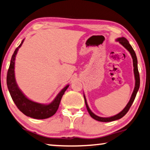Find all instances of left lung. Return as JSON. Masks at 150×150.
<instances>
[{
	"label": "left lung",
	"mask_w": 150,
	"mask_h": 150,
	"mask_svg": "<svg viewBox=\"0 0 150 150\" xmlns=\"http://www.w3.org/2000/svg\"><path fill=\"white\" fill-rule=\"evenodd\" d=\"M117 41H118L120 43L122 46L125 47V48L127 49L128 51H129V53H131V55L132 56V58H133V67H134V79H135V86H134V91L133 92V94L131 95V99H130V101H129V103H127V105H126V107L124 108L123 110H122L119 114L115 115L114 116L112 117H109V118H103V117H99L97 115H95V114L91 112V110L89 109L88 108L87 102H86V99L85 96L84 95V101H85V104H86V109H87L88 112L89 113L90 116L92 117L93 119L96 120L97 121H100V122H111V121H114V120H118L121 118L125 116V115L127 114L129 111L130 108L133 104V101L135 99L136 95L137 93V91L139 88V85H140V78H139V71H138V68H137V56L136 54L134 53V50L133 49V47L131 46V45L129 44V41H128L127 39H126L125 37H121L119 38L116 39Z\"/></svg>",
	"instance_id": "obj_1"
}]
</instances>
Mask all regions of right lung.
Segmentation results:
<instances>
[{
  "instance_id": "add662e5",
  "label": "right lung",
  "mask_w": 150,
  "mask_h": 150,
  "mask_svg": "<svg viewBox=\"0 0 150 150\" xmlns=\"http://www.w3.org/2000/svg\"><path fill=\"white\" fill-rule=\"evenodd\" d=\"M23 41H24V39L18 47H17V49L15 50L11 59L10 66L7 71V76H6V84H7L8 89L17 108L25 116L35 119L48 118L53 116L57 112L62 96L64 95L65 91L68 88L69 85L65 86L57 95L55 99L48 105L36 103L28 99L17 86L16 79H15L14 71L15 59H16L17 51L22 45Z\"/></svg>"
}]
</instances>
